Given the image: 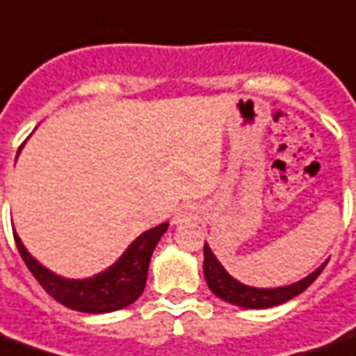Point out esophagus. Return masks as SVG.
<instances>
[{
	"mask_svg": "<svg viewBox=\"0 0 356 356\" xmlns=\"http://www.w3.org/2000/svg\"><path fill=\"white\" fill-rule=\"evenodd\" d=\"M195 217H197V207H195L193 203H184V205H180L178 209L174 211L172 222L174 225H178V222L195 219Z\"/></svg>",
	"mask_w": 356,
	"mask_h": 356,
	"instance_id": "34e87169",
	"label": "esophagus"
}]
</instances>
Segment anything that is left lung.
I'll use <instances>...</instances> for the list:
<instances>
[{"mask_svg": "<svg viewBox=\"0 0 356 356\" xmlns=\"http://www.w3.org/2000/svg\"><path fill=\"white\" fill-rule=\"evenodd\" d=\"M327 264V259L323 261L318 269H314L310 275L305 279L296 281L293 285L273 286V289H259V286H250L240 283L238 279L230 275L229 271L222 267L217 256L213 254L209 244L205 242L203 246V275L207 281V286L215 295L219 296L220 300L229 302V305L240 306V308H248V310H264V308H271V306H279L300 295L308 286L316 281V277L322 273V269Z\"/></svg>", "mask_w": 356, "mask_h": 356, "instance_id": "left-lung-1", "label": "left lung"}]
</instances>
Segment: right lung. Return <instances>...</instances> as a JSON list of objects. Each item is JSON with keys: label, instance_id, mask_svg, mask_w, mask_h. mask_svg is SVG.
<instances>
[{"label": "right lung", "instance_id": "add662e5", "mask_svg": "<svg viewBox=\"0 0 356 356\" xmlns=\"http://www.w3.org/2000/svg\"><path fill=\"white\" fill-rule=\"evenodd\" d=\"M166 229L168 222H163L154 229L141 232L112 266L87 279H65L54 273L31 256L17 232L15 242L34 279L58 302L77 312L106 314L122 310L141 296L147 285V271L153 250Z\"/></svg>", "mask_w": 356, "mask_h": 356}]
</instances>
